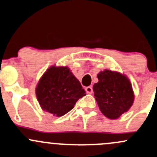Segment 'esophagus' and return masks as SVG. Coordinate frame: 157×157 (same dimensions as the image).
<instances>
[{
  "label": "esophagus",
  "mask_w": 157,
  "mask_h": 157,
  "mask_svg": "<svg viewBox=\"0 0 157 157\" xmlns=\"http://www.w3.org/2000/svg\"><path fill=\"white\" fill-rule=\"evenodd\" d=\"M85 90H86V92L87 93V94H92V93H93V87H91V86H89V87H86Z\"/></svg>",
  "instance_id": "1"
}]
</instances>
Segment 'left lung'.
<instances>
[{"mask_svg":"<svg viewBox=\"0 0 157 157\" xmlns=\"http://www.w3.org/2000/svg\"><path fill=\"white\" fill-rule=\"evenodd\" d=\"M93 86L94 97L101 112L109 119H117L128 112L134 102L132 84L124 74L105 70L97 74Z\"/></svg>","mask_w":157,"mask_h":157,"instance_id":"obj_1","label":"left lung"}]
</instances>
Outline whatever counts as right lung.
Wrapping results in <instances>:
<instances>
[{"label":"right lung","mask_w":157,"mask_h":157,"mask_svg":"<svg viewBox=\"0 0 157 157\" xmlns=\"http://www.w3.org/2000/svg\"><path fill=\"white\" fill-rule=\"evenodd\" d=\"M36 96L44 112L61 117L86 95L80 82L68 67L53 65L46 70L36 86Z\"/></svg>","instance_id":"obj_1"}]
</instances>
